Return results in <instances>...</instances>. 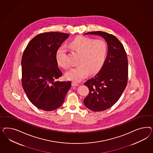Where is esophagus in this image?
Here are the masks:
<instances>
[{
	"instance_id": "1",
	"label": "esophagus",
	"mask_w": 153,
	"mask_h": 153,
	"mask_svg": "<svg viewBox=\"0 0 153 153\" xmlns=\"http://www.w3.org/2000/svg\"><path fill=\"white\" fill-rule=\"evenodd\" d=\"M72 86H79V83H77V82H74V81L72 82Z\"/></svg>"
}]
</instances>
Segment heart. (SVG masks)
I'll list each match as a JSON object with an SVG mask.
<instances>
[{
    "label": "heart",
    "instance_id": "obj_1",
    "mask_svg": "<svg viewBox=\"0 0 153 153\" xmlns=\"http://www.w3.org/2000/svg\"><path fill=\"white\" fill-rule=\"evenodd\" d=\"M70 45L80 54L77 62L79 65L67 73L66 76L68 79L80 81L89 72L93 74L102 68L107 57V46L105 42L102 40L79 36L72 40ZM67 52V50L64 46H60L56 51V60L58 64L65 68L70 66Z\"/></svg>",
    "mask_w": 153,
    "mask_h": 153
}]
</instances>
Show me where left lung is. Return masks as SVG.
Here are the masks:
<instances>
[{
  "instance_id": "1",
  "label": "left lung",
  "mask_w": 153,
  "mask_h": 153,
  "mask_svg": "<svg viewBox=\"0 0 153 153\" xmlns=\"http://www.w3.org/2000/svg\"><path fill=\"white\" fill-rule=\"evenodd\" d=\"M96 35L105 39L108 54L102 69L85 85L89 94L83 100L91 111H100L112 107L118 100L127 86L128 59L124 47L117 37L102 31H93L85 35Z\"/></svg>"
}]
</instances>
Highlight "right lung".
<instances>
[{"instance_id": "add662e5", "label": "right lung", "mask_w": 153, "mask_h": 153, "mask_svg": "<svg viewBox=\"0 0 153 153\" xmlns=\"http://www.w3.org/2000/svg\"><path fill=\"white\" fill-rule=\"evenodd\" d=\"M69 35L56 32L40 33L29 42L23 52V90L30 101L45 111L60 107L71 86L70 81H56L63 74L58 67L56 51Z\"/></svg>"}]
</instances>
